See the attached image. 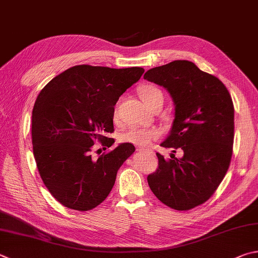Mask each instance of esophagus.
<instances>
[{
	"label": "esophagus",
	"instance_id": "obj_1",
	"mask_svg": "<svg viewBox=\"0 0 258 258\" xmlns=\"http://www.w3.org/2000/svg\"><path fill=\"white\" fill-rule=\"evenodd\" d=\"M138 151H140V152H147V153H151V154H153V151H152V150H150V149L139 148V149H138Z\"/></svg>",
	"mask_w": 258,
	"mask_h": 258
}]
</instances>
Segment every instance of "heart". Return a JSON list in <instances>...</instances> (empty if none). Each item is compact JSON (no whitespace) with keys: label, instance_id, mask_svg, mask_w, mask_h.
<instances>
[{"label":"heart","instance_id":"heart-1","mask_svg":"<svg viewBox=\"0 0 258 258\" xmlns=\"http://www.w3.org/2000/svg\"><path fill=\"white\" fill-rule=\"evenodd\" d=\"M159 96H162V92L156 87L147 86L142 88L141 90V98L145 106ZM159 135H160V132L156 127H137V126H133L123 133L121 140L124 142L139 145V147H145L159 138Z\"/></svg>","mask_w":258,"mask_h":258}]
</instances>
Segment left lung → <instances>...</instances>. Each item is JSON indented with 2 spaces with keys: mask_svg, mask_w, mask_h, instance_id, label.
Instances as JSON below:
<instances>
[{
  "mask_svg": "<svg viewBox=\"0 0 258 258\" xmlns=\"http://www.w3.org/2000/svg\"><path fill=\"white\" fill-rule=\"evenodd\" d=\"M145 80L165 88L175 106L169 134L157 153L158 170L148 176L153 194L178 211L190 210L212 196L232 156L235 109L224 84L189 60H174L145 72ZM179 148L183 156L174 157Z\"/></svg>",
  "mask_w": 258,
  "mask_h": 258,
  "instance_id": "8db88e82",
  "label": "left lung"
}]
</instances>
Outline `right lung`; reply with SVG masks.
<instances>
[{
    "label": "right lung",
    "instance_id": "add662e5",
    "mask_svg": "<svg viewBox=\"0 0 258 258\" xmlns=\"http://www.w3.org/2000/svg\"><path fill=\"white\" fill-rule=\"evenodd\" d=\"M142 68L77 65L46 84L32 109L31 137L37 168L60 204L89 211L108 196L121 165L135 151L120 143L98 159L92 145L111 147L115 105L140 80Z\"/></svg>",
    "mask_w": 258,
    "mask_h": 258
}]
</instances>
